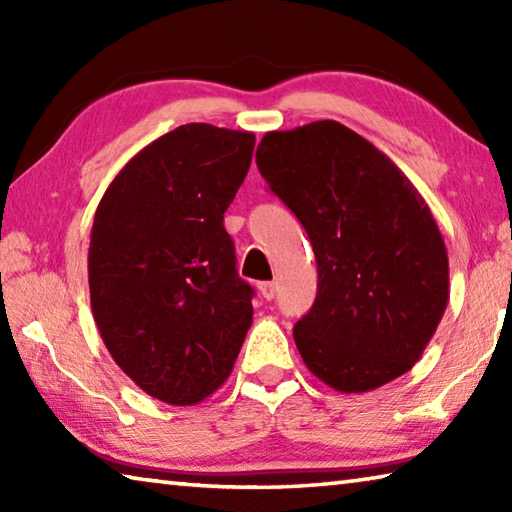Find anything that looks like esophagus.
<instances>
[{"label":"esophagus","mask_w":512,"mask_h":512,"mask_svg":"<svg viewBox=\"0 0 512 512\" xmlns=\"http://www.w3.org/2000/svg\"><path fill=\"white\" fill-rule=\"evenodd\" d=\"M257 289H259V296H262L264 300H273V296H275V282H259Z\"/></svg>","instance_id":"esophagus-1"}]
</instances>
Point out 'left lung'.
Wrapping results in <instances>:
<instances>
[{"label":"left lung","mask_w":512,"mask_h":512,"mask_svg":"<svg viewBox=\"0 0 512 512\" xmlns=\"http://www.w3.org/2000/svg\"><path fill=\"white\" fill-rule=\"evenodd\" d=\"M257 169L314 246L318 293L293 327L314 375L368 393L420 361L449 300V259L418 189L339 121L271 131Z\"/></svg>","instance_id":"left-lung-1"}]
</instances>
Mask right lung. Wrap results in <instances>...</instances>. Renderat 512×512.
<instances>
[{
	"mask_svg": "<svg viewBox=\"0 0 512 512\" xmlns=\"http://www.w3.org/2000/svg\"><path fill=\"white\" fill-rule=\"evenodd\" d=\"M253 149V133L178 126L128 160L94 212V323L117 366L160 402L210 397L253 323V289L223 228Z\"/></svg>",
	"mask_w": 512,
	"mask_h": 512,
	"instance_id": "1",
	"label": "right lung"
}]
</instances>
